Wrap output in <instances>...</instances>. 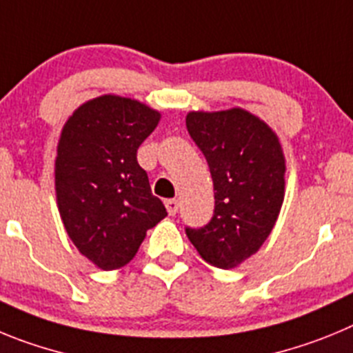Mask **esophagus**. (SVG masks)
<instances>
[{
  "label": "esophagus",
  "instance_id": "esophagus-1",
  "mask_svg": "<svg viewBox=\"0 0 353 353\" xmlns=\"http://www.w3.org/2000/svg\"><path fill=\"white\" fill-rule=\"evenodd\" d=\"M165 208H167V212H169L170 216H174L177 212V209H179V202H177L176 199L165 200Z\"/></svg>",
  "mask_w": 353,
  "mask_h": 353
}]
</instances>
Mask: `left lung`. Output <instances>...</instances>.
<instances>
[{"label": "left lung", "instance_id": "left-lung-1", "mask_svg": "<svg viewBox=\"0 0 353 353\" xmlns=\"http://www.w3.org/2000/svg\"><path fill=\"white\" fill-rule=\"evenodd\" d=\"M186 126L214 184L212 220L199 230L186 228V236L216 268H239L265 243L283 205L281 142L268 123L241 107L190 110Z\"/></svg>", "mask_w": 353, "mask_h": 353}]
</instances>
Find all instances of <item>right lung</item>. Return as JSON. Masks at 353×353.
Masks as SVG:
<instances>
[{
  "mask_svg": "<svg viewBox=\"0 0 353 353\" xmlns=\"http://www.w3.org/2000/svg\"><path fill=\"white\" fill-rule=\"evenodd\" d=\"M161 114L135 98L101 94L66 119L54 160V190L65 230L98 269L114 271L139 252L167 216L151 193L137 149Z\"/></svg>",
  "mask_w": 353,
  "mask_h": 353,
  "instance_id": "add662e5",
  "label": "right lung"
}]
</instances>
